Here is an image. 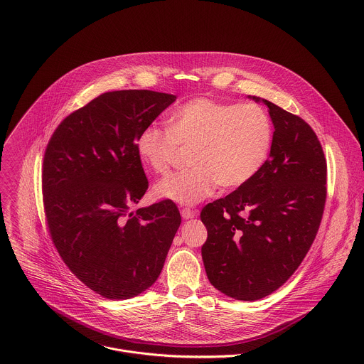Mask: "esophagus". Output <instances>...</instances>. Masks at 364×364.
<instances>
[{
	"label": "esophagus",
	"instance_id": "esophagus-1",
	"mask_svg": "<svg viewBox=\"0 0 364 364\" xmlns=\"http://www.w3.org/2000/svg\"><path fill=\"white\" fill-rule=\"evenodd\" d=\"M181 214H182V217H183L185 220H188V218H193V217H196V215H198V210L183 208L181 210Z\"/></svg>",
	"mask_w": 364,
	"mask_h": 364
}]
</instances>
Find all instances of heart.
I'll list each match as a JSON object with an SVG mask.
<instances>
[{
  "instance_id": "b5f03b06",
  "label": "heart",
  "mask_w": 364,
  "mask_h": 364,
  "mask_svg": "<svg viewBox=\"0 0 364 364\" xmlns=\"http://www.w3.org/2000/svg\"><path fill=\"white\" fill-rule=\"evenodd\" d=\"M272 136L270 117L259 105L195 98L171 113L168 129L144 127L136 150L154 172L166 173L179 146H193L192 168L166 176L156 188L159 198L191 206L210 196L217 185L230 191L248 183L267 158Z\"/></svg>"
}]
</instances>
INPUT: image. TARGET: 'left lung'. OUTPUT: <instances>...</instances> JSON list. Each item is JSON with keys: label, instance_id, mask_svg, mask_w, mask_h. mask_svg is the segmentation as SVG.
<instances>
[{"label": "left lung", "instance_id": "8db88e82", "mask_svg": "<svg viewBox=\"0 0 364 364\" xmlns=\"http://www.w3.org/2000/svg\"><path fill=\"white\" fill-rule=\"evenodd\" d=\"M274 126L270 156L244 186L202 208V258L210 283L228 297L263 299L297 270L326 202V159L311 126L266 100Z\"/></svg>", "mask_w": 364, "mask_h": 364}]
</instances>
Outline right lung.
<instances>
[{
    "instance_id": "obj_1",
    "label": "right lung",
    "mask_w": 364,
    "mask_h": 364,
    "mask_svg": "<svg viewBox=\"0 0 364 364\" xmlns=\"http://www.w3.org/2000/svg\"><path fill=\"white\" fill-rule=\"evenodd\" d=\"M176 100L147 90L105 92L54 130L42 165L46 224L67 267L109 300L154 284L181 214L172 200L132 211L149 181L140 132Z\"/></svg>"
}]
</instances>
